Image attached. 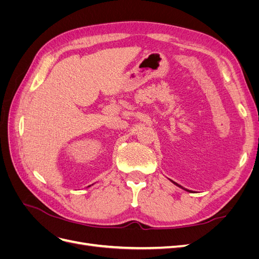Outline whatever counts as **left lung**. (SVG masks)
<instances>
[{
	"instance_id": "1",
	"label": "left lung",
	"mask_w": 259,
	"mask_h": 259,
	"mask_svg": "<svg viewBox=\"0 0 259 259\" xmlns=\"http://www.w3.org/2000/svg\"><path fill=\"white\" fill-rule=\"evenodd\" d=\"M173 183H174V182H173ZM174 184H175V185H176V186H178V187H180V188H183V187H182V186H179V185H177V184H176V183H174ZM183 189H185V188H183ZM185 190H187V189H185ZM187 191H189V190H187Z\"/></svg>"
}]
</instances>
